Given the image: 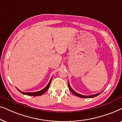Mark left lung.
I'll use <instances>...</instances> for the list:
<instances>
[{
	"mask_svg": "<svg viewBox=\"0 0 122 122\" xmlns=\"http://www.w3.org/2000/svg\"><path fill=\"white\" fill-rule=\"evenodd\" d=\"M68 86H69V87L70 89V90L71 92H72L73 94H74V95H75L76 96H77L78 97H80V98H93V97H95L97 96H98V95H99V94L102 92H99L98 94H94V95H81V94H80L79 93H77V92H76L75 91H74L73 89L71 88V87L70 86V84H69V81L68 82Z\"/></svg>",
	"mask_w": 122,
	"mask_h": 122,
	"instance_id": "8db88e82",
	"label": "left lung"
}]
</instances>
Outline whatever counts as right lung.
Returning a JSON list of instances; mask_svg holds the SVG:
<instances>
[{
	"instance_id": "add662e5",
	"label": "right lung",
	"mask_w": 122,
	"mask_h": 122,
	"mask_svg": "<svg viewBox=\"0 0 122 122\" xmlns=\"http://www.w3.org/2000/svg\"><path fill=\"white\" fill-rule=\"evenodd\" d=\"M52 77H51V79H50V81H49V82H48V84H47V85L45 87L44 89H42V90H40V91H38V92H22V91H20V90H19L18 89H17H17H18V90L19 92H20L21 93H22L23 94H24V95H29V96H40V95H42V94H44L45 92H46V91L48 90V88H49L50 84H51V80H52Z\"/></svg>"
}]
</instances>
